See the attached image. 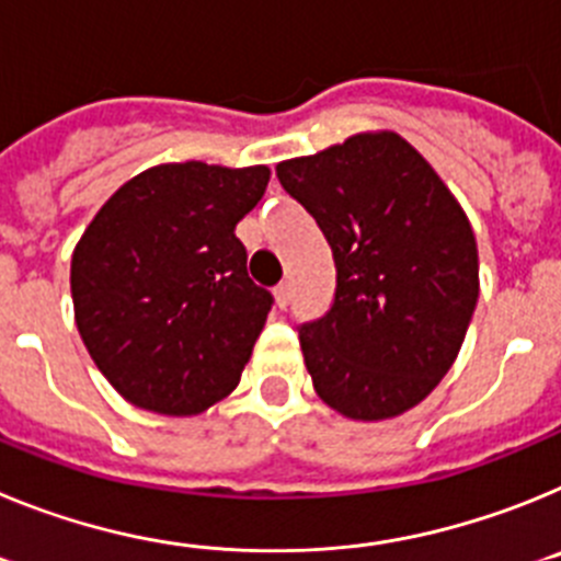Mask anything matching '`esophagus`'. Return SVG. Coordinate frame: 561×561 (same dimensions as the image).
<instances>
[{
    "label": "esophagus",
    "instance_id": "obj_1",
    "mask_svg": "<svg viewBox=\"0 0 561 561\" xmlns=\"http://www.w3.org/2000/svg\"><path fill=\"white\" fill-rule=\"evenodd\" d=\"M289 300H291V284H277V289H275V304L280 306V309H286V306H289Z\"/></svg>",
    "mask_w": 561,
    "mask_h": 561
}]
</instances>
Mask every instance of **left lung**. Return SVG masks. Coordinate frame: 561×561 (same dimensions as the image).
Masks as SVG:
<instances>
[{
  "label": "left lung",
  "instance_id": "8db88e82",
  "mask_svg": "<svg viewBox=\"0 0 561 561\" xmlns=\"http://www.w3.org/2000/svg\"><path fill=\"white\" fill-rule=\"evenodd\" d=\"M314 216L336 266L334 304L300 325L317 396L354 421L427 399L463 345L478 306V244L463 207L393 131L275 168Z\"/></svg>",
  "mask_w": 561,
  "mask_h": 561
}]
</instances>
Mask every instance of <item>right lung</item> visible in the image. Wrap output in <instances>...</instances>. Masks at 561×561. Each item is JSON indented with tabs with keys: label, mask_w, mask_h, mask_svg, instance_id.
I'll return each mask as SVG.
<instances>
[{
	"label": "right lung",
	"mask_w": 561,
	"mask_h": 561,
	"mask_svg": "<svg viewBox=\"0 0 561 561\" xmlns=\"http://www.w3.org/2000/svg\"><path fill=\"white\" fill-rule=\"evenodd\" d=\"M270 168L168 162L128 180L72 252L89 356L134 408L196 415L236 390L272 295L247 275L236 225Z\"/></svg>",
	"instance_id": "obj_1"
}]
</instances>
